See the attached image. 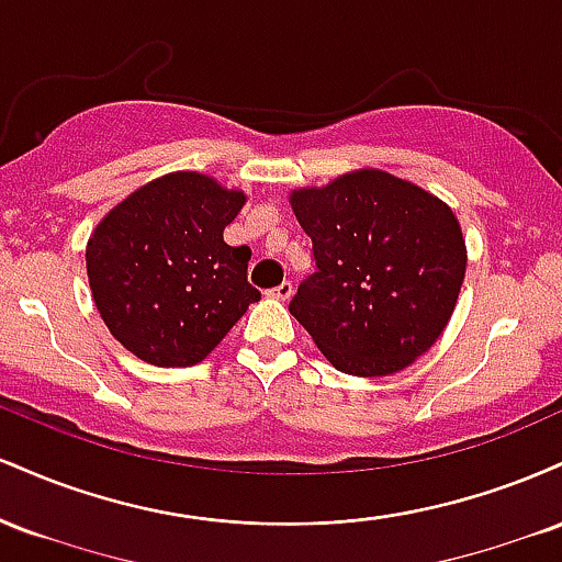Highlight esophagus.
<instances>
[{
	"label": "esophagus",
	"mask_w": 562,
	"mask_h": 562,
	"mask_svg": "<svg viewBox=\"0 0 562 562\" xmlns=\"http://www.w3.org/2000/svg\"><path fill=\"white\" fill-rule=\"evenodd\" d=\"M269 295H274V299H280V301H288L290 295H293V282H288V280L280 282V285H277Z\"/></svg>",
	"instance_id": "esophagus-1"
}]
</instances>
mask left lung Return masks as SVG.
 Segmentation results:
<instances>
[{"instance_id": "8db88e82", "label": "left lung", "mask_w": 562, "mask_h": 562, "mask_svg": "<svg viewBox=\"0 0 562 562\" xmlns=\"http://www.w3.org/2000/svg\"><path fill=\"white\" fill-rule=\"evenodd\" d=\"M317 272L290 314L335 370L385 378L420 359L449 325L468 269L454 211L409 179L357 169L290 192Z\"/></svg>"}]
</instances>
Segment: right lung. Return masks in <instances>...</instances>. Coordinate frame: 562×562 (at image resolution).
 <instances>
[{
  "mask_svg": "<svg viewBox=\"0 0 562 562\" xmlns=\"http://www.w3.org/2000/svg\"><path fill=\"white\" fill-rule=\"evenodd\" d=\"M245 200L209 173L171 171L113 205L89 235L97 312L142 362H203L261 299L248 285L250 250L224 243Z\"/></svg>",
  "mask_w": 562,
  "mask_h": 562,
  "instance_id": "1",
  "label": "right lung"
}]
</instances>
